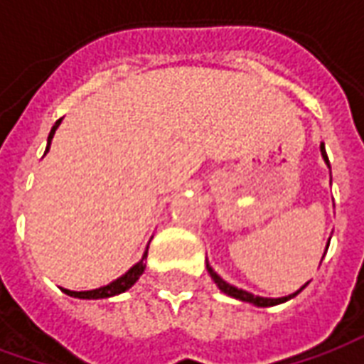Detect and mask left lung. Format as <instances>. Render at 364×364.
I'll return each instance as SVG.
<instances>
[{"instance_id": "left-lung-1", "label": "left lung", "mask_w": 364, "mask_h": 364, "mask_svg": "<svg viewBox=\"0 0 364 364\" xmlns=\"http://www.w3.org/2000/svg\"><path fill=\"white\" fill-rule=\"evenodd\" d=\"M320 151H321V158H323V161H326V166L329 167V159H328V154H326V146H323V142L320 144ZM328 247H329V242H328V245H326V252H328ZM206 271H208V274L213 277V281L216 282V287H218V289H220L224 294H228V296L236 298V300H242V302H250V304L257 306V308H269V306L282 304V302H287V300H290V298L296 296L298 292H302V290L308 287V282H310V281H308L304 287H300L296 292H292V294H289V296L267 298V296H257V294H252V292H247V290L237 289V287H234V284L226 282L224 279H222L220 274L216 273V271L210 267V263H208V261H206Z\"/></svg>"}]
</instances>
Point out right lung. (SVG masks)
<instances>
[{
	"label": "right lung",
	"mask_w": 364,
	"mask_h": 364,
	"mask_svg": "<svg viewBox=\"0 0 364 364\" xmlns=\"http://www.w3.org/2000/svg\"><path fill=\"white\" fill-rule=\"evenodd\" d=\"M60 122L62 119L56 120V124L52 127L50 134H48V144H46V151L50 150V144H52V138L56 134V130H58ZM44 151V154H46ZM146 257H148V247H146V252H144L142 259L138 261L136 265L128 269L127 273L120 274L119 279H114L112 282L109 284H105V287H99V289H93V290H68V289H62V292H66L68 296H74V298H83V300H101V298H111V296H117L120 292H124L128 290L132 284H134L138 279H140V274L144 273V269H146Z\"/></svg>",
	"instance_id": "1"
}]
</instances>
